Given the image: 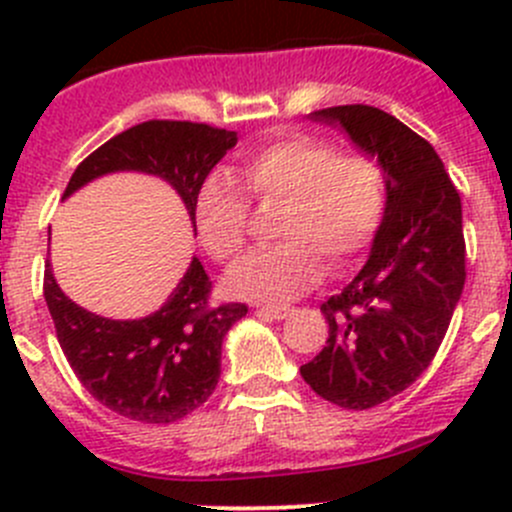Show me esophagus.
Listing matches in <instances>:
<instances>
[{"instance_id":"esophagus-1","label":"esophagus","mask_w":512,"mask_h":512,"mask_svg":"<svg viewBox=\"0 0 512 512\" xmlns=\"http://www.w3.org/2000/svg\"><path fill=\"white\" fill-rule=\"evenodd\" d=\"M257 314H262V317H270V319H287L289 314H292V309H285V307H260V309H257Z\"/></svg>"}]
</instances>
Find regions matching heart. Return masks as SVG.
<instances>
[{"instance_id": "heart-1", "label": "heart", "mask_w": 512, "mask_h": 512, "mask_svg": "<svg viewBox=\"0 0 512 512\" xmlns=\"http://www.w3.org/2000/svg\"><path fill=\"white\" fill-rule=\"evenodd\" d=\"M235 180L213 173L195 195L200 242L218 262L240 252L250 227V200L280 203L275 235L285 242L255 250L227 270L232 297L282 304L314 287L324 272L344 270L374 242L386 215L389 183L371 153H342L332 141L289 136L240 160Z\"/></svg>"}]
</instances>
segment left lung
Listing matches in <instances>:
<instances>
[{"label":"left lung","instance_id":"1","mask_svg":"<svg viewBox=\"0 0 512 512\" xmlns=\"http://www.w3.org/2000/svg\"><path fill=\"white\" fill-rule=\"evenodd\" d=\"M309 116L342 126L389 183L369 260L322 304L327 347L299 369L322 399L364 411L409 389L446 337L466 282L461 195L431 143L391 113L352 103Z\"/></svg>","mask_w":512,"mask_h":512}]
</instances>
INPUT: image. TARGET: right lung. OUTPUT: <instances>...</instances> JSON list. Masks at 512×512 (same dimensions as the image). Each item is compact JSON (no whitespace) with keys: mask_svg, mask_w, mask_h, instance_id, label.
Listing matches in <instances>:
<instances>
[{"mask_svg":"<svg viewBox=\"0 0 512 512\" xmlns=\"http://www.w3.org/2000/svg\"><path fill=\"white\" fill-rule=\"evenodd\" d=\"M237 143L235 131L193 121H146L118 133L79 163L69 198L94 178L138 170L173 185L195 225V195ZM213 282L198 257L158 312L108 319L71 302L44 270V299L66 361L96 401L131 421L173 423L208 401L220 379L227 329L247 314L240 302L210 304Z\"/></svg>","mask_w":512,"mask_h":512,"instance_id":"right-lung-1","label":"right lung"}]
</instances>
